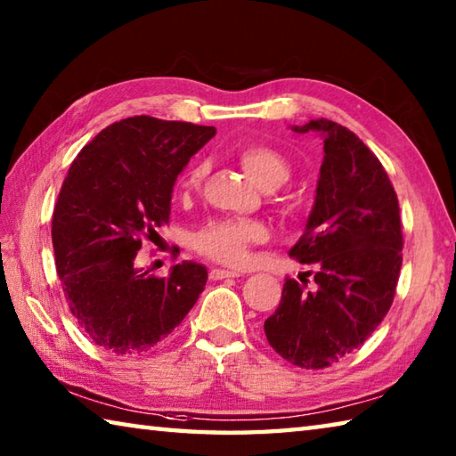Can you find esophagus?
Wrapping results in <instances>:
<instances>
[{"label":"esophagus","mask_w":456,"mask_h":456,"mask_svg":"<svg viewBox=\"0 0 456 456\" xmlns=\"http://www.w3.org/2000/svg\"><path fill=\"white\" fill-rule=\"evenodd\" d=\"M238 276H240L238 272H232V270H218V268L210 270V273H208V278H210L212 281H218V280H224V278H238Z\"/></svg>","instance_id":"esophagus-1"}]
</instances>
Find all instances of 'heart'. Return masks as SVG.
Returning <instances> with one entry per match:
<instances>
[{
  "label": "heart",
  "mask_w": 456,
  "mask_h": 456,
  "mask_svg": "<svg viewBox=\"0 0 456 456\" xmlns=\"http://www.w3.org/2000/svg\"><path fill=\"white\" fill-rule=\"evenodd\" d=\"M236 159L246 175L264 191H273L286 184L291 176V165L280 151L262 142H246L236 149ZM206 176V165L194 162L178 178L176 191L186 199L188 194L196 192ZM268 238V228L264 222L252 218H216L208 220L196 230L192 244L196 252L208 256L210 260L240 265L248 260L250 246L260 244Z\"/></svg>",
  "instance_id": "obj_1"
}]
</instances>
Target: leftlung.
Here are the masks:
<instances>
[{
    "mask_svg": "<svg viewBox=\"0 0 456 456\" xmlns=\"http://www.w3.org/2000/svg\"><path fill=\"white\" fill-rule=\"evenodd\" d=\"M296 133H323L314 210L289 256L315 286L286 278L265 338L291 365L325 369L362 347L393 304L403 264L399 200L379 159L347 126L315 118Z\"/></svg>",
    "mask_w": 456,
    "mask_h": 456,
    "instance_id": "8db88e82",
    "label": "left lung"
}]
</instances>
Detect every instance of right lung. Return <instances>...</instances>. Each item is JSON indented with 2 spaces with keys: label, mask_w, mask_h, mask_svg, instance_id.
I'll return each mask as SVG.
<instances>
[{
  "label": "right lung",
  "mask_w": 456,
  "mask_h": 456,
  "mask_svg": "<svg viewBox=\"0 0 456 456\" xmlns=\"http://www.w3.org/2000/svg\"><path fill=\"white\" fill-rule=\"evenodd\" d=\"M216 128L147 115L109 125L71 162L51 220L55 268L71 314L110 355H141L178 328L202 294V264L165 278L134 265L170 220L175 180Z\"/></svg>",
  "instance_id": "1"
}]
</instances>
